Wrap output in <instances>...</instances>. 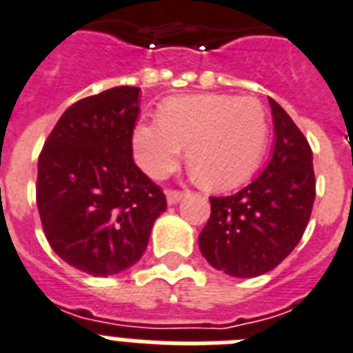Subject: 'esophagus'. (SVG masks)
<instances>
[{
	"label": "esophagus",
	"instance_id": "obj_1",
	"mask_svg": "<svg viewBox=\"0 0 353 353\" xmlns=\"http://www.w3.org/2000/svg\"><path fill=\"white\" fill-rule=\"evenodd\" d=\"M183 197H185V192H177V190H168L167 192V203L170 204V206H174V204L179 203Z\"/></svg>",
	"mask_w": 353,
	"mask_h": 353
}]
</instances>
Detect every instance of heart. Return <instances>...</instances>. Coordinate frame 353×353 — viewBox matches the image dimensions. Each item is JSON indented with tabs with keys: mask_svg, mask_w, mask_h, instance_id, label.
I'll list each match as a JSON object with an SVG mask.
<instances>
[{
	"mask_svg": "<svg viewBox=\"0 0 353 353\" xmlns=\"http://www.w3.org/2000/svg\"><path fill=\"white\" fill-rule=\"evenodd\" d=\"M269 136L268 112L254 97L203 93L165 100L159 120H140L132 129L138 167L161 179L186 161L210 188L239 186L256 170Z\"/></svg>",
	"mask_w": 353,
	"mask_h": 353,
	"instance_id": "heart-1",
	"label": "heart"
}]
</instances>
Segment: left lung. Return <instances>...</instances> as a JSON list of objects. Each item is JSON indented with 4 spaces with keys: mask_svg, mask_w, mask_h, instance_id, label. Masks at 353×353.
Here are the masks:
<instances>
[{
    "mask_svg": "<svg viewBox=\"0 0 353 353\" xmlns=\"http://www.w3.org/2000/svg\"><path fill=\"white\" fill-rule=\"evenodd\" d=\"M274 145L253 183L228 197H210L212 215L199 235L203 256L219 271L253 278L294 250L316 197L312 150L280 103L269 99Z\"/></svg>",
    "mask_w": 353,
    "mask_h": 353,
    "instance_id": "left-lung-1",
    "label": "left lung"
}]
</instances>
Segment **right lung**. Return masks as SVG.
I'll return each instance as SVG.
<instances>
[{
	"instance_id": "1",
	"label": "right lung",
	"mask_w": 353,
	"mask_h": 353,
	"mask_svg": "<svg viewBox=\"0 0 353 353\" xmlns=\"http://www.w3.org/2000/svg\"><path fill=\"white\" fill-rule=\"evenodd\" d=\"M140 88L79 100L59 118L37 163V210L62 260L91 276L125 271L147 250L167 210L158 185L134 165Z\"/></svg>"
}]
</instances>
